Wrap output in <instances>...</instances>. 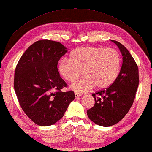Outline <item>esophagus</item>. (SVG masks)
I'll list each match as a JSON object with an SVG mask.
<instances>
[{
    "label": "esophagus",
    "mask_w": 152,
    "mask_h": 152,
    "mask_svg": "<svg viewBox=\"0 0 152 152\" xmlns=\"http://www.w3.org/2000/svg\"><path fill=\"white\" fill-rule=\"evenodd\" d=\"M74 95H75V98L76 99H78L79 97H80L81 96H82L81 94H78V93H75V94H74Z\"/></svg>",
    "instance_id": "34e87169"
}]
</instances>
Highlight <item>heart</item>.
<instances>
[{
  "label": "heart",
  "instance_id": "b5f03b06",
  "mask_svg": "<svg viewBox=\"0 0 152 152\" xmlns=\"http://www.w3.org/2000/svg\"><path fill=\"white\" fill-rule=\"evenodd\" d=\"M120 56L114 49L83 47L74 49L70 59H61L58 63L59 74L65 80L72 83L83 70L85 77L70 86L72 91L83 93L95 86L104 89L112 85L118 76Z\"/></svg>",
  "mask_w": 152,
  "mask_h": 152
}]
</instances>
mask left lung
<instances>
[{"label":"left lung","instance_id":"obj_1","mask_svg":"<svg viewBox=\"0 0 152 152\" xmlns=\"http://www.w3.org/2000/svg\"><path fill=\"white\" fill-rule=\"evenodd\" d=\"M122 65L116 80L106 89L93 94L94 106L87 110L91 121L102 126H110L120 121L131 107L139 85V70L136 62L126 48L119 42Z\"/></svg>","mask_w":152,"mask_h":152}]
</instances>
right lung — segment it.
Returning <instances> with one entry per match:
<instances>
[{"instance_id":"add662e5","label":"right lung","mask_w":152,"mask_h":152,"mask_svg":"<svg viewBox=\"0 0 152 152\" xmlns=\"http://www.w3.org/2000/svg\"><path fill=\"white\" fill-rule=\"evenodd\" d=\"M67 49L59 42L42 40L30 46L17 65L14 88L25 114L39 126H48L64 116L75 98L57 69Z\"/></svg>"}]
</instances>
